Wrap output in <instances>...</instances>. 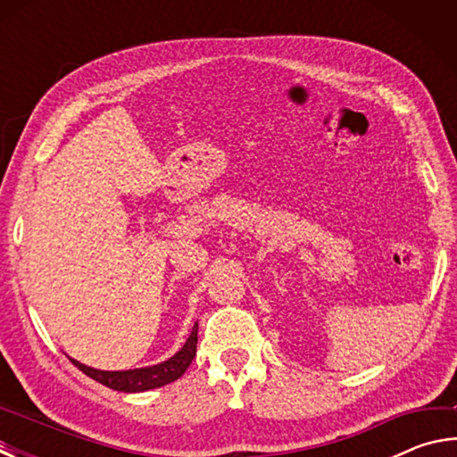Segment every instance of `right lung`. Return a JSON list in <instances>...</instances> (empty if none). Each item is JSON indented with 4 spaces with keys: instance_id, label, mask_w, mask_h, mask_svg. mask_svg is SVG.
<instances>
[{
    "instance_id": "obj_1",
    "label": "right lung",
    "mask_w": 457,
    "mask_h": 457,
    "mask_svg": "<svg viewBox=\"0 0 457 457\" xmlns=\"http://www.w3.org/2000/svg\"><path fill=\"white\" fill-rule=\"evenodd\" d=\"M197 322L193 327V332L189 338L185 340V345L177 351L173 357H169L165 361L157 362V365H149V367H138V369H127V370H103V369H95L84 365V362L76 361L72 357H68L72 361L74 367H79L84 375H88L95 381L106 385L108 389L114 391H122V393H143V391H151L157 389V386L169 385L179 378L187 367L191 365L193 357H195L197 351Z\"/></svg>"
}]
</instances>
